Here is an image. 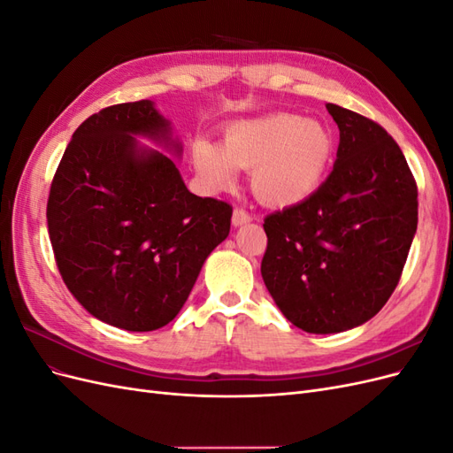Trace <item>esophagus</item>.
<instances>
[{"label": "esophagus", "instance_id": "34e87169", "mask_svg": "<svg viewBox=\"0 0 453 453\" xmlns=\"http://www.w3.org/2000/svg\"><path fill=\"white\" fill-rule=\"evenodd\" d=\"M251 221H253V215L248 213L245 210H242V208L234 210V213H232V225H234V226L248 225V223H251Z\"/></svg>", "mask_w": 453, "mask_h": 453}]
</instances>
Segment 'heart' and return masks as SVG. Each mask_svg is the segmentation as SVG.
Wrapping results in <instances>:
<instances>
[{"mask_svg":"<svg viewBox=\"0 0 453 453\" xmlns=\"http://www.w3.org/2000/svg\"><path fill=\"white\" fill-rule=\"evenodd\" d=\"M333 155V135L321 122L289 113L232 122L223 145L205 138L193 143V166L205 188L230 190L238 168L253 170V190L272 205L310 198L323 183Z\"/></svg>","mask_w":453,"mask_h":453,"instance_id":"1","label":"heart"}]
</instances>
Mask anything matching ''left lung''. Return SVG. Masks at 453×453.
<instances>
[{"label": "left lung", "mask_w": 453, "mask_h": 453, "mask_svg": "<svg viewBox=\"0 0 453 453\" xmlns=\"http://www.w3.org/2000/svg\"><path fill=\"white\" fill-rule=\"evenodd\" d=\"M340 130L331 175L265 219L260 273L273 303L313 334L349 331L388 303L418 228V187L378 122L326 104Z\"/></svg>", "instance_id": "obj_1"}]
</instances>
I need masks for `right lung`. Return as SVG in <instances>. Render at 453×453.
Wrapping results in <instances>:
<instances>
[{
    "instance_id": "obj_1",
    "label": "right lung",
    "mask_w": 453,
    "mask_h": 453,
    "mask_svg": "<svg viewBox=\"0 0 453 453\" xmlns=\"http://www.w3.org/2000/svg\"><path fill=\"white\" fill-rule=\"evenodd\" d=\"M170 120L150 100L119 104L81 125L47 202L54 258L70 293L96 319L147 333L168 325L208 255L230 232V203L185 187Z\"/></svg>"
}]
</instances>
